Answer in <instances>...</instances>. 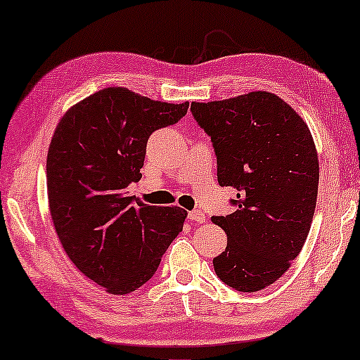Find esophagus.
<instances>
[{
	"label": "esophagus",
	"mask_w": 360,
	"mask_h": 360,
	"mask_svg": "<svg viewBox=\"0 0 360 360\" xmlns=\"http://www.w3.org/2000/svg\"><path fill=\"white\" fill-rule=\"evenodd\" d=\"M188 219L193 221V223H205V213H201L200 210H193L188 213Z\"/></svg>",
	"instance_id": "obj_1"
}]
</instances>
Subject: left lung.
Here are the masks:
<instances>
[{
	"mask_svg": "<svg viewBox=\"0 0 360 360\" xmlns=\"http://www.w3.org/2000/svg\"><path fill=\"white\" fill-rule=\"evenodd\" d=\"M190 110L213 142L219 185L238 191L234 213L211 218L228 236L214 272L238 292H259L287 272L311 228L319 180L311 132L269 91Z\"/></svg>",
	"mask_w": 360,
	"mask_h": 360,
	"instance_id": "left-lung-1",
	"label": "left lung"
}]
</instances>
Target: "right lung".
<instances>
[{
	"label": "right lung",
	"instance_id": "obj_1",
	"mask_svg": "<svg viewBox=\"0 0 360 360\" xmlns=\"http://www.w3.org/2000/svg\"><path fill=\"white\" fill-rule=\"evenodd\" d=\"M188 106L111 86L73 105L53 132L47 195L57 236L75 267L112 295L152 278L184 229L185 210L134 205L126 190L141 180L149 136Z\"/></svg>",
	"mask_w": 360,
	"mask_h": 360
}]
</instances>
